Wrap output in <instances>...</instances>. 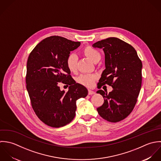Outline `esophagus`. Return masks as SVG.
Segmentation results:
<instances>
[{"label": "esophagus", "mask_w": 161, "mask_h": 161, "mask_svg": "<svg viewBox=\"0 0 161 161\" xmlns=\"http://www.w3.org/2000/svg\"><path fill=\"white\" fill-rule=\"evenodd\" d=\"M94 94H95V92H93L92 90H88V95H94Z\"/></svg>", "instance_id": "34e87169"}]
</instances>
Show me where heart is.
Returning a JSON list of instances; mask_svg holds the SVG:
<instances>
[{
  "label": "heart",
  "mask_w": 161,
  "mask_h": 161,
  "mask_svg": "<svg viewBox=\"0 0 161 161\" xmlns=\"http://www.w3.org/2000/svg\"><path fill=\"white\" fill-rule=\"evenodd\" d=\"M82 53L83 55L91 60L94 63H97L101 59V54L97 49L93 48L90 46L85 47L83 50ZM77 62L78 58L75 54H70L68 55L66 59V66L68 69L72 72L75 73L77 71ZM96 75H90V74H83L81 75L78 78L77 81L87 87H92L97 80Z\"/></svg>",
  "instance_id": "b5f03b06"
}]
</instances>
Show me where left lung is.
<instances>
[{
	"mask_svg": "<svg viewBox=\"0 0 161 161\" xmlns=\"http://www.w3.org/2000/svg\"><path fill=\"white\" fill-rule=\"evenodd\" d=\"M93 47L102 48L105 55L106 68L97 88L108 85L113 88L109 93L97 91L104 99L97 111L104 119L117 123L126 118L135 106L141 88L142 64L136 50L118 38L98 41Z\"/></svg>",
	"mask_w": 161,
	"mask_h": 161,
	"instance_id": "8db88e82",
	"label": "left lung"
}]
</instances>
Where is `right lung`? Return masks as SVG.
<instances>
[{
  "label": "right lung",
  "instance_id": "right-lung-1",
  "mask_svg": "<svg viewBox=\"0 0 161 161\" xmlns=\"http://www.w3.org/2000/svg\"><path fill=\"white\" fill-rule=\"evenodd\" d=\"M80 44L52 36L41 41L29 55L27 90L36 115L49 126L60 128L69 123L76 114V100L88 95L86 88L76 83L66 66L70 52ZM60 82L70 85L68 92L60 90Z\"/></svg>",
  "mask_w": 161,
  "mask_h": 161
}]
</instances>
